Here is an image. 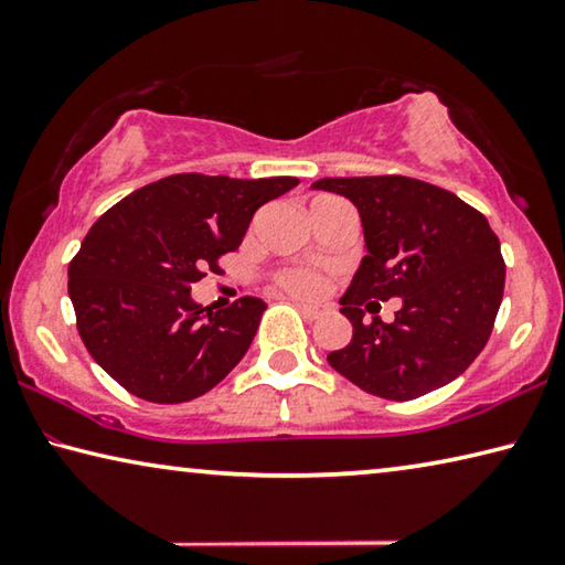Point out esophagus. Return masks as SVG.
<instances>
[{
    "label": "esophagus",
    "mask_w": 565,
    "mask_h": 565,
    "mask_svg": "<svg viewBox=\"0 0 565 565\" xmlns=\"http://www.w3.org/2000/svg\"><path fill=\"white\" fill-rule=\"evenodd\" d=\"M291 301H294L296 309H299V311L303 313V319L313 321V319H319V317H321V309H319V306H309V303H303V301H299V299H291Z\"/></svg>",
    "instance_id": "esophagus-1"
}]
</instances>
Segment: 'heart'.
<instances>
[{
	"label": "heart",
	"mask_w": 565,
	"mask_h": 565,
	"mask_svg": "<svg viewBox=\"0 0 565 565\" xmlns=\"http://www.w3.org/2000/svg\"><path fill=\"white\" fill-rule=\"evenodd\" d=\"M276 284L284 291L303 296V299H317V296L327 291V276L319 274L317 269H309V266H289V269H281L276 274Z\"/></svg>",
	"instance_id": "obj_1"
}]
</instances>
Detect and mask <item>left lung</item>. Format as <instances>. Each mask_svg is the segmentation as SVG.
<instances>
[{"instance_id":"8db88e82","label":"left lung","mask_w":565,"mask_h":565,"mask_svg":"<svg viewBox=\"0 0 565 565\" xmlns=\"http://www.w3.org/2000/svg\"><path fill=\"white\" fill-rule=\"evenodd\" d=\"M359 209L369 254L341 296L347 347L329 363L351 384L388 401H411L451 384L493 331L505 264L481 212L428 181L329 177L311 184ZM401 295L394 324L362 321L361 305Z\"/></svg>"}]
</instances>
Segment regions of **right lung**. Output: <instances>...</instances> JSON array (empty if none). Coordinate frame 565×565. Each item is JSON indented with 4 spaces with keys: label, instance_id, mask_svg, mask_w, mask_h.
<instances>
[{
    "label": "right lung",
    "instance_id": "obj_1",
    "mask_svg": "<svg viewBox=\"0 0 565 565\" xmlns=\"http://www.w3.org/2000/svg\"><path fill=\"white\" fill-rule=\"evenodd\" d=\"M296 177L171 174L104 212L70 262L76 331L92 359L129 394L184 404L212 391L244 359L266 303L226 309L191 301V284L222 271L256 209Z\"/></svg>",
    "mask_w": 565,
    "mask_h": 565
}]
</instances>
